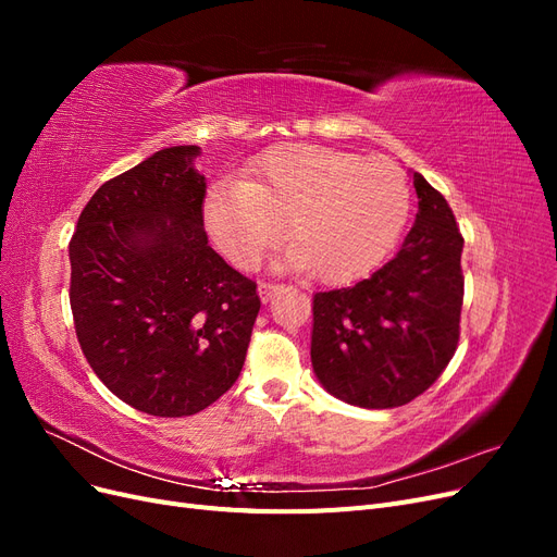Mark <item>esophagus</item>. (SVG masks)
<instances>
[{
    "label": "esophagus",
    "instance_id": "obj_1",
    "mask_svg": "<svg viewBox=\"0 0 557 557\" xmlns=\"http://www.w3.org/2000/svg\"><path fill=\"white\" fill-rule=\"evenodd\" d=\"M276 290H278V285H276V283H260V285H258V295H260V299H262V301H269V299H272Z\"/></svg>",
    "mask_w": 557,
    "mask_h": 557
}]
</instances>
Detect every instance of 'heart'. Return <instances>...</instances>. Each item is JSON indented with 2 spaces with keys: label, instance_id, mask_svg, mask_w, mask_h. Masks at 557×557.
<instances>
[{
  "label": "heart",
  "instance_id": "obj_1",
  "mask_svg": "<svg viewBox=\"0 0 557 557\" xmlns=\"http://www.w3.org/2000/svg\"><path fill=\"white\" fill-rule=\"evenodd\" d=\"M409 207V183L395 162L295 144L267 150L250 164L248 181H213L201 201V221L225 260L250 269L281 237L288 218L295 242L276 264L313 269L318 281L342 285L385 260Z\"/></svg>",
  "mask_w": 557,
  "mask_h": 557
}]
</instances>
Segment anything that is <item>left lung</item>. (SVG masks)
Masks as SVG:
<instances>
[{
    "label": "left lung",
    "instance_id": "left-lung-1",
    "mask_svg": "<svg viewBox=\"0 0 557 557\" xmlns=\"http://www.w3.org/2000/svg\"><path fill=\"white\" fill-rule=\"evenodd\" d=\"M413 188L416 223L395 258L350 288L313 295V374L352 407L416 399L458 348L465 239L444 195L418 172Z\"/></svg>",
    "mask_w": 557,
    "mask_h": 557
}]
</instances>
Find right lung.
<instances>
[{
	"label": "right lung",
	"instance_id": "add662e5",
	"mask_svg": "<svg viewBox=\"0 0 557 557\" xmlns=\"http://www.w3.org/2000/svg\"><path fill=\"white\" fill-rule=\"evenodd\" d=\"M172 146L107 181L70 242V301L83 356L148 416L199 413L239 379L260 311L256 283L209 246L195 170Z\"/></svg>",
	"mask_w": 557,
	"mask_h": 557
}]
</instances>
